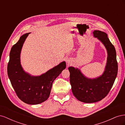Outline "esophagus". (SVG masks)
Returning a JSON list of instances; mask_svg holds the SVG:
<instances>
[{"mask_svg": "<svg viewBox=\"0 0 125 125\" xmlns=\"http://www.w3.org/2000/svg\"><path fill=\"white\" fill-rule=\"evenodd\" d=\"M67 63L68 66H69V65H70V61H69V60H67Z\"/></svg>", "mask_w": 125, "mask_h": 125, "instance_id": "obj_1", "label": "esophagus"}]
</instances>
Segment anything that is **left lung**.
<instances>
[{
	"instance_id": "left-lung-1",
	"label": "left lung",
	"mask_w": 125,
	"mask_h": 125,
	"mask_svg": "<svg viewBox=\"0 0 125 125\" xmlns=\"http://www.w3.org/2000/svg\"><path fill=\"white\" fill-rule=\"evenodd\" d=\"M93 34L103 43L107 51V61L103 74L91 79L85 77L77 68L73 67L68 68L72 92L79 101L86 103L100 101L106 96L114 84L118 72L115 48L107 34L95 30Z\"/></svg>"
}]
</instances>
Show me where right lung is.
<instances>
[{
    "label": "right lung",
    "mask_w": 125,
    "mask_h": 125,
    "mask_svg": "<svg viewBox=\"0 0 125 125\" xmlns=\"http://www.w3.org/2000/svg\"><path fill=\"white\" fill-rule=\"evenodd\" d=\"M29 34L22 35L11 48L7 72L18 97L26 104L35 105L42 103L49 97L52 83L66 68V64L63 62L40 76L33 77L25 73L20 64V52Z\"/></svg>",
    "instance_id": "right-lung-1"
}]
</instances>
